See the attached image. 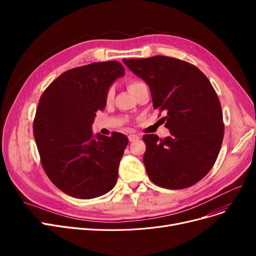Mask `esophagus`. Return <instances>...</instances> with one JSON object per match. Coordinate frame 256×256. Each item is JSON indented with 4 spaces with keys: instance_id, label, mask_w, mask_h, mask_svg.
Instances as JSON below:
<instances>
[{
    "instance_id": "34e87169",
    "label": "esophagus",
    "mask_w": 256,
    "mask_h": 256,
    "mask_svg": "<svg viewBox=\"0 0 256 256\" xmlns=\"http://www.w3.org/2000/svg\"><path fill=\"white\" fill-rule=\"evenodd\" d=\"M138 139H139V136H138V135H135V134H130V135L128 136L130 142H134V141H136V140H138Z\"/></svg>"
}]
</instances>
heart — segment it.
<instances>
[{"mask_svg": "<svg viewBox=\"0 0 256 256\" xmlns=\"http://www.w3.org/2000/svg\"><path fill=\"white\" fill-rule=\"evenodd\" d=\"M142 84H144V83L140 82V80H132V82L128 84V89H130V91L132 92L134 89H136L137 87H139V86L142 85ZM114 96H115V89H114V87H110L109 89H108V91H106V100L108 102H112L113 98H114Z\"/></svg>", "mask_w": 256, "mask_h": 256, "instance_id": "heart-1", "label": "heart"}]
</instances>
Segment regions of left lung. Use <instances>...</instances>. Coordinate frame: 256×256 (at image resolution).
I'll return each mask as SVG.
<instances>
[{"mask_svg":"<svg viewBox=\"0 0 256 256\" xmlns=\"http://www.w3.org/2000/svg\"><path fill=\"white\" fill-rule=\"evenodd\" d=\"M122 61L150 86L154 109L166 114L163 119L170 136L143 137V163L150 178L166 189L195 184L212 168L223 141L216 91L202 72L180 59L154 56Z\"/></svg>","mask_w":256,"mask_h":256,"instance_id":"1","label":"left lung"}]
</instances>
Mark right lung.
<instances>
[{
    "mask_svg": "<svg viewBox=\"0 0 256 256\" xmlns=\"http://www.w3.org/2000/svg\"><path fill=\"white\" fill-rule=\"evenodd\" d=\"M118 61L96 62L63 72L39 100L33 132L42 165L50 182L65 194L91 199L116 184L118 167L128 143L120 132H92L108 89L124 76Z\"/></svg>",
    "mask_w": 256,
    "mask_h": 256,
    "instance_id": "obj_1",
    "label": "right lung"
}]
</instances>
